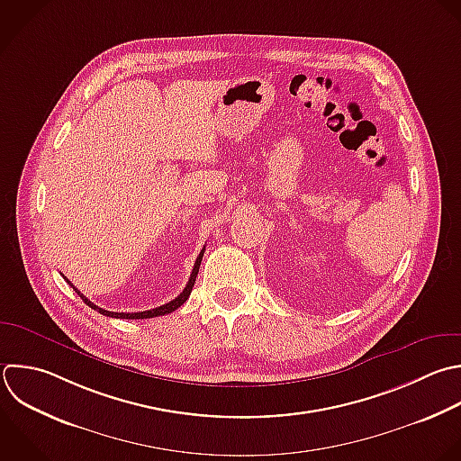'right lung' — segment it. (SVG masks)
I'll use <instances>...</instances> for the list:
<instances>
[{
  "label": "right lung",
  "instance_id": "add662e5",
  "mask_svg": "<svg viewBox=\"0 0 461 461\" xmlns=\"http://www.w3.org/2000/svg\"><path fill=\"white\" fill-rule=\"evenodd\" d=\"M203 252H205V247L202 249V252H200V256L196 258V263H194V267H193V272H191V277H189V281H187V285H185V288L182 290V294L178 295V297H175L173 301H169V303H166V304H162V306H158V308H153V310H146V312H135V313H126V312H108V310H103V308H99L97 304H94L90 299H86L68 279V285L77 292V295L90 306V308H94V310H97L99 313H103V315H108V317H115V319H149V317H158V315H166V313H171V312H175L176 308H180L187 299H189V295H191V290H193V286H194V281H196V276H198V270H200V263H202V258H203Z\"/></svg>",
  "mask_w": 461,
  "mask_h": 461
}]
</instances>
